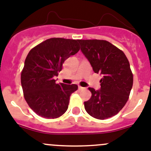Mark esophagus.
Returning <instances> with one entry per match:
<instances>
[{
  "label": "esophagus",
  "mask_w": 151,
  "mask_h": 151,
  "mask_svg": "<svg viewBox=\"0 0 151 151\" xmlns=\"http://www.w3.org/2000/svg\"><path fill=\"white\" fill-rule=\"evenodd\" d=\"M85 89V88H83V87H81V86H78V90L79 91H82V90Z\"/></svg>",
  "instance_id": "esophagus-1"
}]
</instances>
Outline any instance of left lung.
<instances>
[{"label":"left lung","mask_w":151,"mask_h":151,"mask_svg":"<svg viewBox=\"0 0 151 151\" xmlns=\"http://www.w3.org/2000/svg\"><path fill=\"white\" fill-rule=\"evenodd\" d=\"M81 51L95 73H100L101 88H88L92 95L85 102L87 112L94 118H109L124 108L129 99L133 76L125 54L106 40H78Z\"/></svg>","instance_id":"obj_1"}]
</instances>
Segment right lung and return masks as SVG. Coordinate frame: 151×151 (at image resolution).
Wrapping results in <instances>:
<instances>
[{
  "mask_svg": "<svg viewBox=\"0 0 151 151\" xmlns=\"http://www.w3.org/2000/svg\"><path fill=\"white\" fill-rule=\"evenodd\" d=\"M78 40L51 38L29 52L21 74L24 96L30 108L40 117H59L68 109L76 85L57 84L54 79L63 63L79 51Z\"/></svg>",
  "mask_w": 151,
  "mask_h": 151,
  "instance_id": "add662e5",
  "label": "right lung"
}]
</instances>
